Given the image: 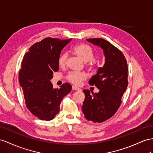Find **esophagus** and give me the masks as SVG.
Masks as SVG:
<instances>
[{"label": "esophagus", "instance_id": "34e87169", "mask_svg": "<svg viewBox=\"0 0 153 153\" xmlns=\"http://www.w3.org/2000/svg\"><path fill=\"white\" fill-rule=\"evenodd\" d=\"M72 89H73V90H76V91H80V90H81V89H80V88H77V87H76V86H74V85H73V86H72Z\"/></svg>", "mask_w": 153, "mask_h": 153}]
</instances>
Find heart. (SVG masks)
<instances>
[{"label": "heart", "instance_id": "obj_1", "mask_svg": "<svg viewBox=\"0 0 153 153\" xmlns=\"http://www.w3.org/2000/svg\"><path fill=\"white\" fill-rule=\"evenodd\" d=\"M73 53L77 57H79L84 62H88V66H91L94 64L93 58H94V51L91 47L88 44L80 43L76 45L73 48ZM67 55L66 54H62L58 58V63L59 67L64 68L66 64ZM88 78V74L84 72L76 73L71 72L67 76V79L71 83L75 85H80L82 82Z\"/></svg>", "mask_w": 153, "mask_h": 153}]
</instances>
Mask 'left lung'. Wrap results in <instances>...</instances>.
I'll use <instances>...</instances> for the list:
<instances>
[{"label":"left lung","mask_w":153,"mask_h":153,"mask_svg":"<svg viewBox=\"0 0 153 153\" xmlns=\"http://www.w3.org/2000/svg\"><path fill=\"white\" fill-rule=\"evenodd\" d=\"M88 42L103 50L105 63L89 81V84L99 89L91 95L84 89L85 99L82 106L84 117L94 123H102L116 113L121 104V97L128 85V65L122 52L108 41L91 38Z\"/></svg>","instance_id":"8db88e82"}]
</instances>
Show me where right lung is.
I'll return each instance as SVG.
<instances>
[{
    "label": "right lung",
    "instance_id": "obj_1",
    "mask_svg": "<svg viewBox=\"0 0 153 153\" xmlns=\"http://www.w3.org/2000/svg\"><path fill=\"white\" fill-rule=\"evenodd\" d=\"M71 39L46 38L29 48L21 62L19 80L23 91L26 106L41 120L50 121L59 111L63 98L71 91L69 83L53 88L50 81L59 69L61 51Z\"/></svg>",
    "mask_w": 153,
    "mask_h": 153
}]
</instances>
